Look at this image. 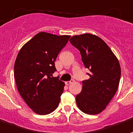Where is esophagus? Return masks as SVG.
Listing matches in <instances>:
<instances>
[{"instance_id":"1","label":"esophagus","mask_w":133,"mask_h":133,"mask_svg":"<svg viewBox=\"0 0 133 133\" xmlns=\"http://www.w3.org/2000/svg\"><path fill=\"white\" fill-rule=\"evenodd\" d=\"M74 80L72 79L71 81H70L65 82V84L66 85H70L71 83H74Z\"/></svg>"}]
</instances>
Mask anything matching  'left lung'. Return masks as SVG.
Returning a JSON list of instances; mask_svg holds the SVG:
<instances>
[{
    "instance_id": "1",
    "label": "left lung",
    "mask_w": 133,
    "mask_h": 133,
    "mask_svg": "<svg viewBox=\"0 0 133 133\" xmlns=\"http://www.w3.org/2000/svg\"><path fill=\"white\" fill-rule=\"evenodd\" d=\"M69 41L79 50L85 66L91 72L88 74L89 79L82 82V90L76 97V104L85 114H98L117 91L121 78L119 62L105 42L95 35H76Z\"/></svg>"
}]
</instances>
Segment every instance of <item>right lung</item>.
<instances>
[{"mask_svg":"<svg viewBox=\"0 0 133 133\" xmlns=\"http://www.w3.org/2000/svg\"><path fill=\"white\" fill-rule=\"evenodd\" d=\"M69 38L40 32L23 45L17 56L14 76L18 91L38 114H50L60 102L65 84L52 74L57 70L56 58Z\"/></svg>","mask_w":133,"mask_h":133,"instance_id":"add662e5","label":"right lung"}]
</instances>
